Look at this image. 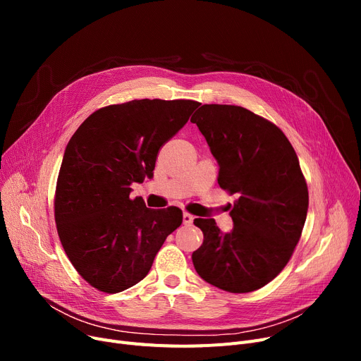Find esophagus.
Returning <instances> with one entry per match:
<instances>
[{
	"label": "esophagus",
	"mask_w": 361,
	"mask_h": 361,
	"mask_svg": "<svg viewBox=\"0 0 361 361\" xmlns=\"http://www.w3.org/2000/svg\"><path fill=\"white\" fill-rule=\"evenodd\" d=\"M193 219H195L193 215L187 214V212L183 214V222H184V225H192V224H193Z\"/></svg>",
	"instance_id": "1"
}]
</instances>
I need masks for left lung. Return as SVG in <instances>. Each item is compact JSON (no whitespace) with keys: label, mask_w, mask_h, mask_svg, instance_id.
<instances>
[{"label":"left lung","mask_w":361,"mask_h":361,"mask_svg":"<svg viewBox=\"0 0 361 361\" xmlns=\"http://www.w3.org/2000/svg\"><path fill=\"white\" fill-rule=\"evenodd\" d=\"M219 165L218 184L238 195L222 233L196 218L203 244L193 252L202 279L228 293H250L288 263L305 226L309 192L295 150L271 121L235 105H202L192 117Z\"/></svg>","instance_id":"left-lung-1"}]
</instances>
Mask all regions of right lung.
Returning a JSON list of instances; mask_svg holds the SVG:
<instances>
[{
	"label": "right lung",
	"instance_id": "add662e5",
	"mask_svg": "<svg viewBox=\"0 0 361 361\" xmlns=\"http://www.w3.org/2000/svg\"><path fill=\"white\" fill-rule=\"evenodd\" d=\"M200 104L140 99L94 111L67 143L55 190L66 255L93 288L114 294L142 281L183 222L176 206L149 209L131 184L154 177L161 146Z\"/></svg>",
	"mask_w": 361,
	"mask_h": 361
}]
</instances>
